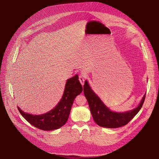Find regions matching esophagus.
<instances>
[{
	"label": "esophagus",
	"mask_w": 159,
	"mask_h": 159,
	"mask_svg": "<svg viewBox=\"0 0 159 159\" xmlns=\"http://www.w3.org/2000/svg\"><path fill=\"white\" fill-rule=\"evenodd\" d=\"M86 79V73L84 72H80V74L79 77V81L81 83L82 85H83V84H84V81H85Z\"/></svg>",
	"instance_id": "esophagus-1"
}]
</instances>
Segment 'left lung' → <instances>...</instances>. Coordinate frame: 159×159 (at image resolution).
I'll list each match as a JSON object with an SVG mask.
<instances>
[{
	"label": "left lung",
	"mask_w": 159,
	"mask_h": 159,
	"mask_svg": "<svg viewBox=\"0 0 159 159\" xmlns=\"http://www.w3.org/2000/svg\"><path fill=\"white\" fill-rule=\"evenodd\" d=\"M84 93L88 102L91 113L95 123L102 127L111 129L121 127L129 123L141 109L146 97L145 94L139 106L135 109L120 113L112 112L105 106L92 91L86 81L84 85Z\"/></svg>",
	"instance_id": "1"
}]
</instances>
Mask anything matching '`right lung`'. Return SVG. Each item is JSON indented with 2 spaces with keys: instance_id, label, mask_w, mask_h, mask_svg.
<instances>
[{
  "instance_id": "1",
  "label": "right lung",
  "mask_w": 159,
  "mask_h": 159,
  "mask_svg": "<svg viewBox=\"0 0 159 159\" xmlns=\"http://www.w3.org/2000/svg\"><path fill=\"white\" fill-rule=\"evenodd\" d=\"M82 86L77 75L69 79L66 84L63 96L56 107L41 115H32L24 112L18 107L23 117L32 125L43 130H53L61 128L68 121L71 106L75 97L82 91Z\"/></svg>"
}]
</instances>
